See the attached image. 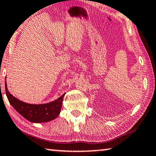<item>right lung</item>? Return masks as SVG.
Masks as SVG:
<instances>
[{
    "label": "right lung",
    "instance_id": "obj_1",
    "mask_svg": "<svg viewBox=\"0 0 156 156\" xmlns=\"http://www.w3.org/2000/svg\"><path fill=\"white\" fill-rule=\"evenodd\" d=\"M5 91L9 102L18 113L33 123H45L58 117L62 107L65 93L58 99L46 104L33 105L23 102L8 91L5 81Z\"/></svg>",
    "mask_w": 156,
    "mask_h": 156
}]
</instances>
